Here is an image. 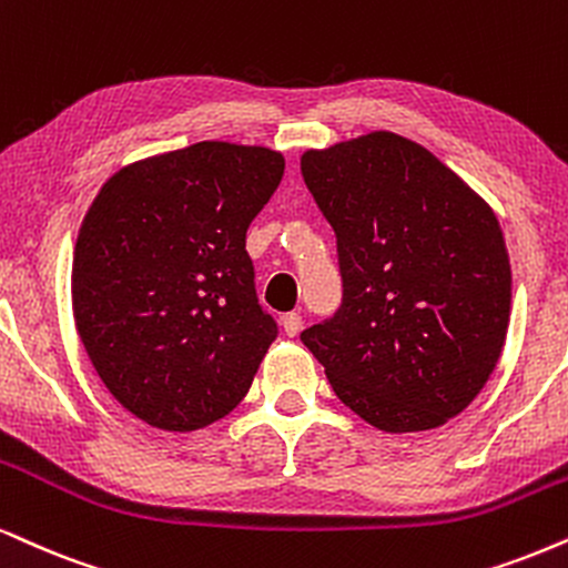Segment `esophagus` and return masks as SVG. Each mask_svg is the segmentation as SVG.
Here are the masks:
<instances>
[{
    "label": "esophagus",
    "instance_id": "obj_1",
    "mask_svg": "<svg viewBox=\"0 0 568 568\" xmlns=\"http://www.w3.org/2000/svg\"><path fill=\"white\" fill-rule=\"evenodd\" d=\"M301 325H304V322H301V314H296V312L283 314V329L288 337H296L301 333Z\"/></svg>",
    "mask_w": 568,
    "mask_h": 568
}]
</instances>
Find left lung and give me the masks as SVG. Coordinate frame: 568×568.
I'll list each match as a JSON object with an SVG mask.
<instances>
[{"instance_id": "8db88e82", "label": "left lung", "mask_w": 568, "mask_h": 568, "mask_svg": "<svg viewBox=\"0 0 568 568\" xmlns=\"http://www.w3.org/2000/svg\"><path fill=\"white\" fill-rule=\"evenodd\" d=\"M301 175L335 231L343 288L301 341L372 427L443 425L483 390L506 341L511 264L493 210L387 131L306 152Z\"/></svg>"}]
</instances>
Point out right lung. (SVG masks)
I'll use <instances>...</instances> for the list:
<instances>
[{
    "instance_id": "right-lung-1",
    "label": "right lung",
    "mask_w": 568,
    "mask_h": 568,
    "mask_svg": "<svg viewBox=\"0 0 568 568\" xmlns=\"http://www.w3.org/2000/svg\"><path fill=\"white\" fill-rule=\"evenodd\" d=\"M283 154L199 141L120 170L78 233L73 312L106 390L191 433L233 412L277 337L246 251Z\"/></svg>"
}]
</instances>
